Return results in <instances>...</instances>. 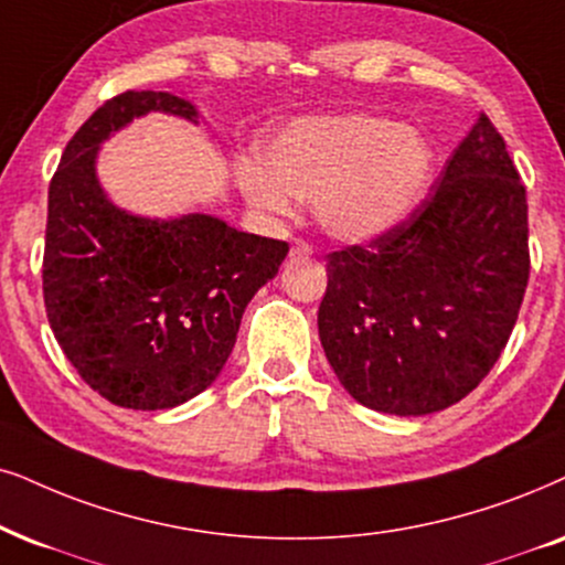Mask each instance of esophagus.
<instances>
[{
	"label": "esophagus",
	"instance_id": "1",
	"mask_svg": "<svg viewBox=\"0 0 565 565\" xmlns=\"http://www.w3.org/2000/svg\"><path fill=\"white\" fill-rule=\"evenodd\" d=\"M291 255H295V258H307V255H312V245L305 239H295L291 242Z\"/></svg>",
	"mask_w": 565,
	"mask_h": 565
}]
</instances>
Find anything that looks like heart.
I'll list each match as a JSON object with an SVG mask.
<instances>
[{"label":"heart","mask_w":565,"mask_h":565,"mask_svg":"<svg viewBox=\"0 0 565 565\" xmlns=\"http://www.w3.org/2000/svg\"><path fill=\"white\" fill-rule=\"evenodd\" d=\"M260 167L239 169L249 203L289 216L295 200H312L318 226L341 242L391 232L430 188V140L377 114L297 119L260 151Z\"/></svg>","instance_id":"1"}]
</instances>
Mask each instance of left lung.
<instances>
[{"label":"left lung","mask_w":565,"mask_h":565,"mask_svg":"<svg viewBox=\"0 0 565 565\" xmlns=\"http://www.w3.org/2000/svg\"><path fill=\"white\" fill-rule=\"evenodd\" d=\"M326 274L320 344L356 402L419 417L472 394L530 281L526 190L488 114L402 224L328 253Z\"/></svg>","instance_id":"left-lung-1"}]
</instances>
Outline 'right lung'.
Wrapping results in <instances>:
<instances>
[{
  "label": "right lung",
  "mask_w": 565,
  "mask_h": 565,
  "mask_svg": "<svg viewBox=\"0 0 565 565\" xmlns=\"http://www.w3.org/2000/svg\"><path fill=\"white\" fill-rule=\"evenodd\" d=\"M146 111L195 119L163 90H125L64 148L49 184L44 305L77 375L111 404L169 409L216 381L242 312L278 274L289 245L192 213L130 216L96 180L98 142Z\"/></svg>",
  "instance_id": "add662e5"
}]
</instances>
